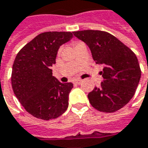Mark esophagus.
<instances>
[{
    "label": "esophagus",
    "instance_id": "obj_1",
    "mask_svg": "<svg viewBox=\"0 0 148 148\" xmlns=\"http://www.w3.org/2000/svg\"><path fill=\"white\" fill-rule=\"evenodd\" d=\"M82 81L81 79H76V80H74V83H76V84H80Z\"/></svg>",
    "mask_w": 148,
    "mask_h": 148
}]
</instances>
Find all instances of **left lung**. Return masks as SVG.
<instances>
[{
	"instance_id": "8db88e82",
	"label": "left lung",
	"mask_w": 148,
	"mask_h": 148,
	"mask_svg": "<svg viewBox=\"0 0 148 148\" xmlns=\"http://www.w3.org/2000/svg\"><path fill=\"white\" fill-rule=\"evenodd\" d=\"M73 33L87 44L95 63L103 66L99 73L103 78L100 87L87 95L91 106L103 112L119 110L132 99L141 78L136 55L108 32L84 30Z\"/></svg>"
}]
</instances>
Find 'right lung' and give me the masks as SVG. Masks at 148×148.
Masks as SVG:
<instances>
[{
	"label": "right lung",
	"instance_id": "1",
	"mask_svg": "<svg viewBox=\"0 0 148 148\" xmlns=\"http://www.w3.org/2000/svg\"><path fill=\"white\" fill-rule=\"evenodd\" d=\"M73 38L69 32L41 33L17 54L11 83L14 95L26 111L42 120L55 119L66 112L72 82L62 83L51 67L60 46Z\"/></svg>",
	"mask_w": 148,
	"mask_h": 148
}]
</instances>
